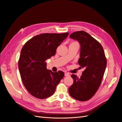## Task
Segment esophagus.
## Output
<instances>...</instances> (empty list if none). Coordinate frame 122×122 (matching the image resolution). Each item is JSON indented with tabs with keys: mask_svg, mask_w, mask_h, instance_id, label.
I'll return each mask as SVG.
<instances>
[{
	"mask_svg": "<svg viewBox=\"0 0 122 122\" xmlns=\"http://www.w3.org/2000/svg\"><path fill=\"white\" fill-rule=\"evenodd\" d=\"M65 76H70V73H69L68 72H65Z\"/></svg>",
	"mask_w": 122,
	"mask_h": 122,
	"instance_id": "1",
	"label": "esophagus"
}]
</instances>
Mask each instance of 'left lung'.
<instances>
[{"instance_id": "left-lung-1", "label": "left lung", "mask_w": 122, "mask_h": 122, "mask_svg": "<svg viewBox=\"0 0 122 122\" xmlns=\"http://www.w3.org/2000/svg\"><path fill=\"white\" fill-rule=\"evenodd\" d=\"M70 38L80 44L78 64L84 70L80 78L71 75L74 81L69 88V93L74 99L86 101L93 96L100 86L106 67V58L100 43L86 32H74Z\"/></svg>"}]
</instances>
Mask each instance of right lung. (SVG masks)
<instances>
[{
  "label": "right lung",
  "instance_id": "right-lung-1",
  "mask_svg": "<svg viewBox=\"0 0 122 122\" xmlns=\"http://www.w3.org/2000/svg\"><path fill=\"white\" fill-rule=\"evenodd\" d=\"M69 35L40 34L28 41L22 48L18 68L25 87L34 97L41 99L50 97L63 78V72L48 70L45 61L54 56L58 46Z\"/></svg>",
  "mask_w": 122,
  "mask_h": 122
}]
</instances>
